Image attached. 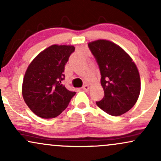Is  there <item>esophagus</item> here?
<instances>
[{"label":"esophagus","mask_w":161,"mask_h":161,"mask_svg":"<svg viewBox=\"0 0 161 161\" xmlns=\"http://www.w3.org/2000/svg\"><path fill=\"white\" fill-rule=\"evenodd\" d=\"M88 89H89V87H88V85H84L82 86V90L85 92H88Z\"/></svg>","instance_id":"obj_1"}]
</instances>
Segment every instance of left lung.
I'll return each mask as SVG.
<instances>
[{"instance_id": "left-lung-1", "label": "left lung", "mask_w": 161, "mask_h": 161, "mask_svg": "<svg viewBox=\"0 0 161 161\" xmlns=\"http://www.w3.org/2000/svg\"><path fill=\"white\" fill-rule=\"evenodd\" d=\"M88 46L98 65L104 91L103 99L96 104L112 116L129 111L136 104L141 90L136 65L128 53L110 41H95Z\"/></svg>"}]
</instances>
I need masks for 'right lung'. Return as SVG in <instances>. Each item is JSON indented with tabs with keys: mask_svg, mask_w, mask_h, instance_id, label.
Returning a JSON list of instances; mask_svg holds the SVG:
<instances>
[{
	"mask_svg": "<svg viewBox=\"0 0 161 161\" xmlns=\"http://www.w3.org/2000/svg\"><path fill=\"white\" fill-rule=\"evenodd\" d=\"M74 51L71 45H51L29 64L22 91L25 104L37 116L44 119L56 117L75 95L62 84L65 65Z\"/></svg>",
	"mask_w": 161,
	"mask_h": 161,
	"instance_id": "1",
	"label": "right lung"
}]
</instances>
